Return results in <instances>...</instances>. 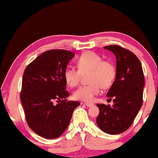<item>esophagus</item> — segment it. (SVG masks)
Masks as SVG:
<instances>
[{"instance_id":"1","label":"esophagus","mask_w":158,"mask_h":158,"mask_svg":"<svg viewBox=\"0 0 158 158\" xmlns=\"http://www.w3.org/2000/svg\"><path fill=\"white\" fill-rule=\"evenodd\" d=\"M85 104L87 106H88V107H91V106H93L94 105V103H85Z\"/></svg>"}]
</instances>
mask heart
Listing matches in <instances>:
<instances>
[{
	"mask_svg": "<svg viewBox=\"0 0 158 158\" xmlns=\"http://www.w3.org/2000/svg\"><path fill=\"white\" fill-rule=\"evenodd\" d=\"M77 70L68 68L64 72V78L70 87L77 85L82 75H88V85L79 87L73 94L75 99L91 101L100 93L101 87L106 89L111 87L116 76V68L111 61L103 60L98 54L88 51L80 56L77 60Z\"/></svg>",
	"mask_w": 158,
	"mask_h": 158,
	"instance_id": "1",
	"label": "heart"
}]
</instances>
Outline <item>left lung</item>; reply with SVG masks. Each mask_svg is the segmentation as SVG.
Returning a JSON list of instances; mask_svg holds the SVG:
<instances>
[{"label": "left lung", "instance_id": "1", "mask_svg": "<svg viewBox=\"0 0 158 158\" xmlns=\"http://www.w3.org/2000/svg\"><path fill=\"white\" fill-rule=\"evenodd\" d=\"M104 48L112 52L116 59V76L106 95L109 99L114 98V105L97 104L96 123L103 132L118 135L130 127L141 109L144 73L139 60L128 49L118 45Z\"/></svg>", "mask_w": 158, "mask_h": 158}]
</instances>
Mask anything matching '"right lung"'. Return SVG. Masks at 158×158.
<instances>
[{
    "mask_svg": "<svg viewBox=\"0 0 158 158\" xmlns=\"http://www.w3.org/2000/svg\"><path fill=\"white\" fill-rule=\"evenodd\" d=\"M75 54L46 51L28 64L23 75L21 100L29 128L47 139L59 137L68 128L78 101H67L64 72ZM60 99H64L62 102ZM59 102L57 105L53 103Z\"/></svg>",
    "mask_w": 158,
    "mask_h": 158,
    "instance_id": "obj_1",
    "label": "right lung"
}]
</instances>
